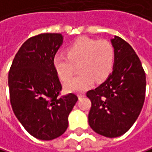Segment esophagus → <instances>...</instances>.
<instances>
[{"label": "esophagus", "mask_w": 152, "mask_h": 152, "mask_svg": "<svg viewBox=\"0 0 152 152\" xmlns=\"http://www.w3.org/2000/svg\"><path fill=\"white\" fill-rule=\"evenodd\" d=\"M77 96H78V97H79V98H81V97H83V96H85V94H84V93H78V95H77Z\"/></svg>", "instance_id": "esophagus-1"}]
</instances>
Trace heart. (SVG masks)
<instances>
[{
	"label": "heart",
	"instance_id": "obj_1",
	"mask_svg": "<svg viewBox=\"0 0 152 152\" xmlns=\"http://www.w3.org/2000/svg\"><path fill=\"white\" fill-rule=\"evenodd\" d=\"M115 63V49L108 40L80 37L66 49V55H56L54 67L62 82L69 81L75 73L79 74L65 84L67 91H83L95 81L101 83L111 74Z\"/></svg>",
	"mask_w": 152,
	"mask_h": 152
}]
</instances>
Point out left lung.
I'll return each mask as SVG.
<instances>
[{"instance_id":"8db88e82","label":"left lung","mask_w":152,"mask_h":152,"mask_svg":"<svg viewBox=\"0 0 152 152\" xmlns=\"http://www.w3.org/2000/svg\"><path fill=\"white\" fill-rule=\"evenodd\" d=\"M112 73L101 85L87 91L91 101L89 124L97 134L117 137L130 130L143 108L146 76L139 57L131 45L115 35Z\"/></svg>"}]
</instances>
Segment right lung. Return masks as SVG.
Listing matches in <instances>:
<instances>
[{"instance_id":"right-lung-1","label":"right lung","mask_w":152,"mask_h":152,"mask_svg":"<svg viewBox=\"0 0 152 152\" xmlns=\"http://www.w3.org/2000/svg\"><path fill=\"white\" fill-rule=\"evenodd\" d=\"M62 42V35L57 33L28 38L8 72L13 111L25 130L41 140H52L65 132L69 114L78 100L74 93L61 95L54 58Z\"/></svg>"}]
</instances>
